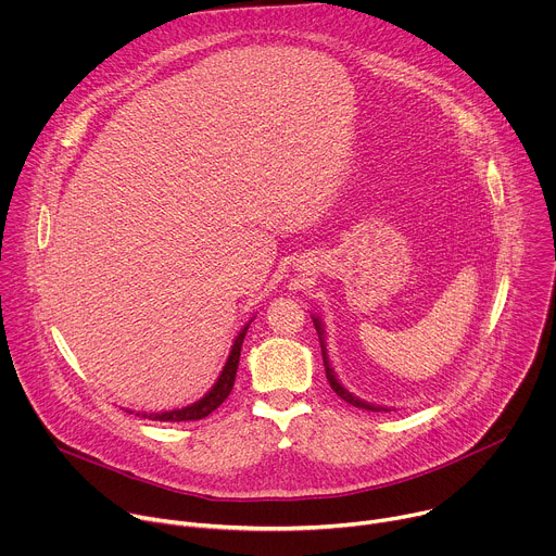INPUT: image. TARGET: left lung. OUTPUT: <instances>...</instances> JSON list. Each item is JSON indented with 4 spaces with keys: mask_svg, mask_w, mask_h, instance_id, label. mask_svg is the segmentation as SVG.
I'll return each mask as SVG.
<instances>
[{
    "mask_svg": "<svg viewBox=\"0 0 556 556\" xmlns=\"http://www.w3.org/2000/svg\"><path fill=\"white\" fill-rule=\"evenodd\" d=\"M312 321H314V328H316V334H319V343H321V352H324V365H326V376H328V382H330V387L337 391V395H341V399L345 401V403H350V405H354V407H358V409H367V412H387L384 407H374V405H367L365 401H358L356 395H352L339 380H337V376H334V371H332V367H330V361H328V354H326V345H324V326H321V321L316 319V316H312Z\"/></svg>",
    "mask_w": 556,
    "mask_h": 556,
    "instance_id": "left-lung-1",
    "label": "left lung"
}]
</instances>
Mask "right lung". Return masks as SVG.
<instances>
[{"label":"right lung","mask_w":556,"mask_h":556,"mask_svg":"<svg viewBox=\"0 0 556 556\" xmlns=\"http://www.w3.org/2000/svg\"><path fill=\"white\" fill-rule=\"evenodd\" d=\"M247 330L249 326L237 334L232 348H230V354H228V361L217 378V382L213 384V389L204 395L202 401L185 407V409H176V412H163V414H142V418H149V420H161V422H189V420H202L206 418L211 412H215L226 399L228 393L235 384V374H237V365H240V352H242V343H244V337H247Z\"/></svg>","instance_id":"add662e5"}]
</instances>
